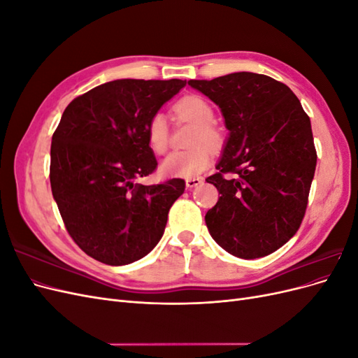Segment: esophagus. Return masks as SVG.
I'll return each instance as SVG.
<instances>
[{
    "label": "esophagus",
    "mask_w": 358,
    "mask_h": 358,
    "mask_svg": "<svg viewBox=\"0 0 358 358\" xmlns=\"http://www.w3.org/2000/svg\"><path fill=\"white\" fill-rule=\"evenodd\" d=\"M200 183H203V178H189V179L185 180V185H187L188 189H192V188L199 187Z\"/></svg>",
    "instance_id": "esophagus-1"
}]
</instances>
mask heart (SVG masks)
<instances>
[{"label":"heart","mask_w":358,"mask_h":358,"mask_svg":"<svg viewBox=\"0 0 358 358\" xmlns=\"http://www.w3.org/2000/svg\"><path fill=\"white\" fill-rule=\"evenodd\" d=\"M175 113L185 121L196 125L192 131L191 145L192 148L187 152H173L161 162V171L166 176L192 178L200 175L208 169L210 162V152L207 149H218L221 146V134L212 124L215 121V112L212 106L206 101L203 96L188 95L180 99L175 104ZM148 145L152 152L162 155L169 149V127L166 116L162 113H155L149 119L146 127ZM206 146L204 147L203 145Z\"/></svg>","instance_id":"obj_1"}]
</instances>
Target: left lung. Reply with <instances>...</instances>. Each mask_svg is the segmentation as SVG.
I'll return each instance as SVG.
<instances>
[{
  "instance_id": "1",
  "label": "left lung",
  "mask_w": 358,
  "mask_h": 358,
  "mask_svg": "<svg viewBox=\"0 0 358 358\" xmlns=\"http://www.w3.org/2000/svg\"><path fill=\"white\" fill-rule=\"evenodd\" d=\"M220 106L230 134L206 182L220 191L204 220L213 241L234 257L275 252L306 212L317 150L310 119L287 85L257 73L188 80ZM233 172L236 178L224 175Z\"/></svg>"
}]
</instances>
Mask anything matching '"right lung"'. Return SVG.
Instances as JSON below:
<instances>
[{
	"mask_svg": "<svg viewBox=\"0 0 358 358\" xmlns=\"http://www.w3.org/2000/svg\"><path fill=\"white\" fill-rule=\"evenodd\" d=\"M187 80L119 79L74 99L50 146V187L71 239L109 266L134 263L164 234L185 180L142 185L157 169L146 127Z\"/></svg>",
	"mask_w": 358,
	"mask_h": 358,
	"instance_id": "add662e5",
	"label": "right lung"
}]
</instances>
